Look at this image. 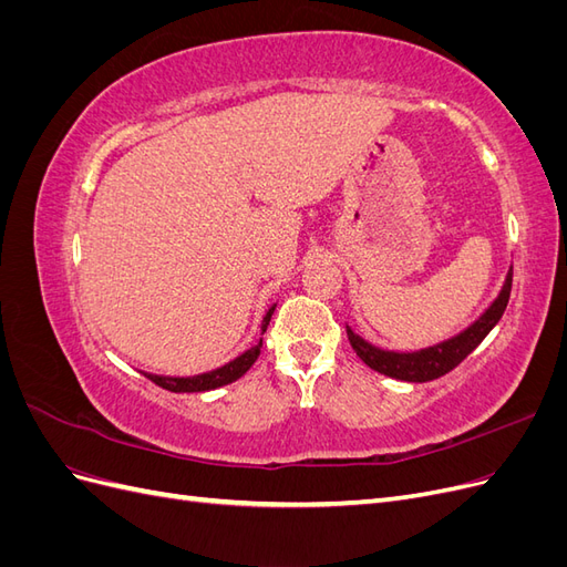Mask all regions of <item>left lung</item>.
Returning a JSON list of instances; mask_svg holds the SVG:
<instances>
[{
    "instance_id": "obj_1",
    "label": "left lung",
    "mask_w": 567,
    "mask_h": 567,
    "mask_svg": "<svg viewBox=\"0 0 567 567\" xmlns=\"http://www.w3.org/2000/svg\"><path fill=\"white\" fill-rule=\"evenodd\" d=\"M511 281H513V269H508L499 296H496V300L483 315H480V319H475L466 331H461L458 336L444 342H437L433 348H423L416 352L381 350L371 346V342H367L364 338H359L350 326H348V340L352 350L357 352V357L373 371L390 375V379L406 381V383L435 381L440 375L450 373L454 367H458L463 359H466L480 342L485 340V336L494 329L496 321L502 319L511 298Z\"/></svg>"
}]
</instances>
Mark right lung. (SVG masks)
<instances>
[{"mask_svg": "<svg viewBox=\"0 0 567 567\" xmlns=\"http://www.w3.org/2000/svg\"><path fill=\"white\" fill-rule=\"evenodd\" d=\"M274 307L271 305L265 319H262V333L267 331L269 326V319L274 315ZM260 348H262V338L255 342V346L250 350H246L244 354H238L236 359H231L229 364L219 367V369H213V371H205V373H198V375H158V373H144L148 381H153L156 385H161L163 390H169V392H205V390H215V388H221V385H229L234 381L241 379V375L255 364V359L260 357Z\"/></svg>", "mask_w": 567, "mask_h": 567, "instance_id": "right-lung-1", "label": "right lung"}]
</instances>
